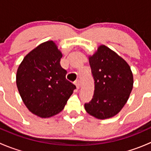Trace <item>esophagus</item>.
I'll return each instance as SVG.
<instances>
[{
	"instance_id": "obj_1",
	"label": "esophagus",
	"mask_w": 151,
	"mask_h": 151,
	"mask_svg": "<svg viewBox=\"0 0 151 151\" xmlns=\"http://www.w3.org/2000/svg\"><path fill=\"white\" fill-rule=\"evenodd\" d=\"M74 84H75L77 89H79V88H80V81H79V80H76V81L74 82Z\"/></svg>"
}]
</instances>
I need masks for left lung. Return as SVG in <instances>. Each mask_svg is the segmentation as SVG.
<instances>
[{"label":"left lung","instance_id":"left-lung-1","mask_svg":"<svg viewBox=\"0 0 151 151\" xmlns=\"http://www.w3.org/2000/svg\"><path fill=\"white\" fill-rule=\"evenodd\" d=\"M95 80L92 100L85 104L86 112L100 120L115 116L123 109L133 88V74L127 62L104 45L88 55Z\"/></svg>","mask_w":151,"mask_h":151}]
</instances>
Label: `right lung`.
<instances>
[{"instance_id":"right-lung-1","label":"right lung","mask_w":151,"mask_h":151,"mask_svg":"<svg viewBox=\"0 0 151 151\" xmlns=\"http://www.w3.org/2000/svg\"><path fill=\"white\" fill-rule=\"evenodd\" d=\"M62 57L55 42L47 41L28 52L17 71V87L22 101L40 118L61 112L76 89L66 80L67 72L60 63Z\"/></svg>"}]
</instances>
